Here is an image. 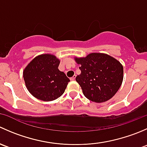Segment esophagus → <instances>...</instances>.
<instances>
[{"label":"esophagus","instance_id":"1","mask_svg":"<svg viewBox=\"0 0 147 147\" xmlns=\"http://www.w3.org/2000/svg\"><path fill=\"white\" fill-rule=\"evenodd\" d=\"M75 78H76V75H74V76L72 77V78H70V80H71V81H73V80H75Z\"/></svg>","mask_w":147,"mask_h":147}]
</instances>
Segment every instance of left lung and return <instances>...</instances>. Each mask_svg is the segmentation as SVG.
I'll return each mask as SVG.
<instances>
[{
    "label": "left lung",
    "mask_w": 147,
    "mask_h": 147,
    "mask_svg": "<svg viewBox=\"0 0 147 147\" xmlns=\"http://www.w3.org/2000/svg\"><path fill=\"white\" fill-rule=\"evenodd\" d=\"M80 65L81 74L76 81L84 95L91 101L100 103L112 98L123 81V66L114 57L104 53H90L85 57H75Z\"/></svg>",
    "instance_id": "left-lung-1"
}]
</instances>
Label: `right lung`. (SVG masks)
I'll use <instances>...</instances> for the list:
<instances>
[{
  "mask_svg": "<svg viewBox=\"0 0 147 147\" xmlns=\"http://www.w3.org/2000/svg\"><path fill=\"white\" fill-rule=\"evenodd\" d=\"M60 60L55 55L42 54L35 57L23 71L28 91L42 101H53L64 93L69 79L59 70Z\"/></svg>",
  "mask_w": 147,
  "mask_h": 147,
  "instance_id": "add662e5",
  "label": "right lung"
}]
</instances>
